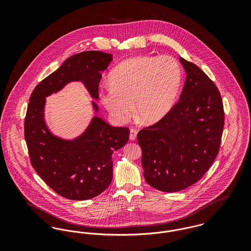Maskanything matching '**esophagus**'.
<instances>
[{
  "instance_id": "esophagus-1",
  "label": "esophagus",
  "mask_w": 251,
  "mask_h": 251,
  "mask_svg": "<svg viewBox=\"0 0 251 251\" xmlns=\"http://www.w3.org/2000/svg\"><path fill=\"white\" fill-rule=\"evenodd\" d=\"M137 137V130L135 128H130V133H129V140L134 141Z\"/></svg>"
}]
</instances>
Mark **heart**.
Wrapping results in <instances>:
<instances>
[{
  "mask_svg": "<svg viewBox=\"0 0 251 251\" xmlns=\"http://www.w3.org/2000/svg\"><path fill=\"white\" fill-rule=\"evenodd\" d=\"M109 80L111 87L100 93V99L116 123L128 120L134 103L140 121L154 125L174 106L182 72L171 57L138 56L118 65Z\"/></svg>",
  "mask_w": 251,
  "mask_h": 251,
  "instance_id": "1",
  "label": "heart"
}]
</instances>
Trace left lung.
<instances>
[{
	"label": "left lung",
	"instance_id": "8db88e82",
	"mask_svg": "<svg viewBox=\"0 0 251 251\" xmlns=\"http://www.w3.org/2000/svg\"><path fill=\"white\" fill-rule=\"evenodd\" d=\"M185 82L176 103L158 123L137 134L146 181L177 192L201 179L219 151L224 111L215 83L196 65L179 58Z\"/></svg>",
	"mask_w": 251,
	"mask_h": 251
}]
</instances>
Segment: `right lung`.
<instances>
[{
  "mask_svg": "<svg viewBox=\"0 0 251 251\" xmlns=\"http://www.w3.org/2000/svg\"><path fill=\"white\" fill-rule=\"evenodd\" d=\"M113 55L84 51L63 65L33 91L27 108L24 135L32 166L59 195L71 200H88L103 192L113 178L112 154L128 141L127 127H114L95 115L78 137L67 140L54 135L46 126V98L71 82H82L94 100L99 99L101 72ZM95 113L99 106L92 101Z\"/></svg>",
  "mask_w": 251,
  "mask_h": 251,
  "instance_id": "obj_1",
  "label": "right lung"
}]
</instances>
